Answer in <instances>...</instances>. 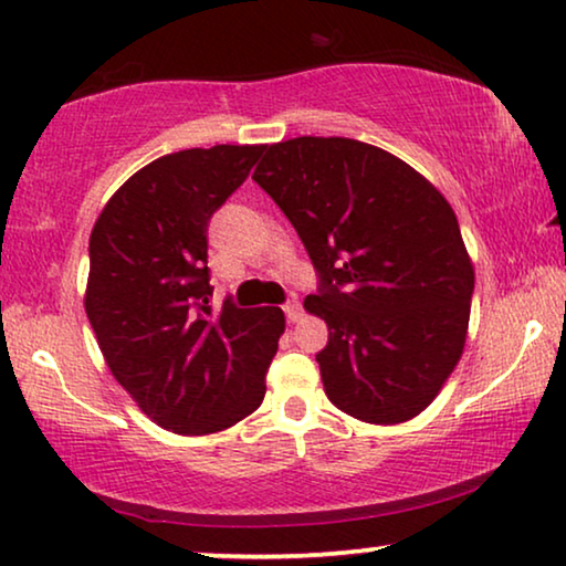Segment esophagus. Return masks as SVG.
<instances>
[{"label":"esophagus","instance_id":"1","mask_svg":"<svg viewBox=\"0 0 566 566\" xmlns=\"http://www.w3.org/2000/svg\"><path fill=\"white\" fill-rule=\"evenodd\" d=\"M284 315H287L290 323H297L300 318H303V305H300L297 300H292V303L284 305Z\"/></svg>","mask_w":566,"mask_h":566}]
</instances>
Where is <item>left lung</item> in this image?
<instances>
[{"instance_id": "1", "label": "left lung", "mask_w": 566, "mask_h": 566, "mask_svg": "<svg viewBox=\"0 0 566 566\" xmlns=\"http://www.w3.org/2000/svg\"><path fill=\"white\" fill-rule=\"evenodd\" d=\"M263 149L253 180L318 271L305 311L328 326L315 354L328 401L367 424L413 419L469 334L473 263L453 207L411 165L365 142L297 137Z\"/></svg>"}]
</instances>
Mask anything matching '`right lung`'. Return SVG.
Listing matches in <instances>:
<instances>
[{
  "instance_id": "obj_1",
  "label": "right lung",
  "mask_w": 566,
  "mask_h": 566,
  "mask_svg": "<svg viewBox=\"0 0 566 566\" xmlns=\"http://www.w3.org/2000/svg\"><path fill=\"white\" fill-rule=\"evenodd\" d=\"M261 145L193 147L134 172L90 235L85 313L105 365L155 424L222 432L266 394L284 313L212 307L207 228Z\"/></svg>"
}]
</instances>
